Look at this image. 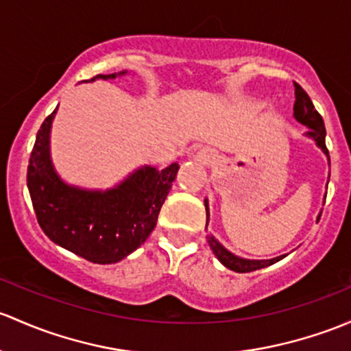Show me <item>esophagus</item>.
<instances>
[{
    "mask_svg": "<svg viewBox=\"0 0 351 351\" xmlns=\"http://www.w3.org/2000/svg\"><path fill=\"white\" fill-rule=\"evenodd\" d=\"M197 160L200 161L202 165H210L215 161V153H213L212 149H202V151H198Z\"/></svg>",
    "mask_w": 351,
    "mask_h": 351,
    "instance_id": "34e87169",
    "label": "esophagus"
}]
</instances>
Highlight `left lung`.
I'll return each instance as SVG.
<instances>
[{
  "label": "left lung",
  "instance_id": "left-lung-1",
  "mask_svg": "<svg viewBox=\"0 0 351 351\" xmlns=\"http://www.w3.org/2000/svg\"><path fill=\"white\" fill-rule=\"evenodd\" d=\"M294 95H296V101H294V116H296V119L300 121L301 124H304V126L309 128L308 136H311V138L316 141V145L322 147L324 153L330 156L326 143H324V138H326V129H324L322 114L315 109L308 92H306L304 88L296 82H294ZM205 206H206V225H208V205H206V202H205ZM206 242H208L210 249L213 250V254L219 257L220 263H222L225 267L232 269V271L235 272H252V271H257V269L272 265L274 263H278V261L282 259V257H276V259H271V261L241 259V257H235L234 254L225 250L213 237H206Z\"/></svg>",
  "mask_w": 351,
  "mask_h": 351
}]
</instances>
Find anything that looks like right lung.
I'll use <instances>...</instances> for the list:
<instances>
[{
    "instance_id": "add662e5",
    "label": "right lung",
    "mask_w": 351,
    "mask_h": 351,
    "mask_svg": "<svg viewBox=\"0 0 351 351\" xmlns=\"http://www.w3.org/2000/svg\"><path fill=\"white\" fill-rule=\"evenodd\" d=\"M99 77L116 79V73L90 80ZM55 112L57 109L36 132L28 161L27 185L36 220L51 242L88 263H117L145 243L156 227L180 166L173 163L161 171L146 166L104 193L67 186L50 161L49 134Z\"/></svg>"
}]
</instances>
